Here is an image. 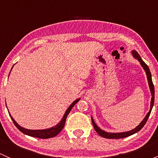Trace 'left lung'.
I'll list each match as a JSON object with an SVG mask.
<instances>
[{
	"mask_svg": "<svg viewBox=\"0 0 158 158\" xmlns=\"http://www.w3.org/2000/svg\"><path fill=\"white\" fill-rule=\"evenodd\" d=\"M131 55L132 56L134 57L135 59L138 60V61L139 62L141 66H142V68L144 69V72L146 73V76H147V79H148V85H149V89H150V92H151V105H150V110L148 112V114H146L145 117L144 118L142 121H141V123L134 129L132 130L128 131H124V132H107L106 131L102 130L98 126V125L95 124V122H94V119L92 118V117L91 116V118H92V125H93L94 128L95 130L96 131L97 133L100 135V136L103 137V138H110V139H117V138H126V137L131 136V135H134V134L137 133L138 131H139L144 126L145 123L147 122L148 118H149L150 114L151 112V110H152L153 106H154V84H153L152 82V79H151V73L150 72L149 67L147 66L145 63L142 60V59L141 58L139 54L137 52L136 50L133 49L131 51Z\"/></svg>",
	"mask_w": 158,
	"mask_h": 158,
	"instance_id": "1",
	"label": "left lung"
}]
</instances>
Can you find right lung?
<instances>
[{
    "mask_svg": "<svg viewBox=\"0 0 158 158\" xmlns=\"http://www.w3.org/2000/svg\"><path fill=\"white\" fill-rule=\"evenodd\" d=\"M14 66H12V69H13V67H14ZM12 69H11V70H12ZM9 76H10V74H9ZM79 100H80V98H77L76 100H75V101L73 102L69 106V108L66 109V111H65V113H64V114H63V118H62L61 121H60V122H59L57 125H56L55 126L51 127V128H49L39 129V130H31V129L24 128H23V127L20 126V125H18V124H17V122H16V121L14 119V118L11 116L10 112H9V114H10L11 119H12L13 122H14V124L15 125V126L17 127V128H18L19 130L22 132V133H23L24 135H29V136L34 137V138H44V139H47V138H53V137L56 136V135H58L60 131H61L62 129L64 128V125H65V123H66V118H67L68 114H69L70 111H71V109H73V106H74L75 105H76V103L79 101ZM6 106H7V104H6Z\"/></svg>",
    "mask_w": 158,
    "mask_h": 158,
    "instance_id": "right-lung-1",
    "label": "right lung"
}]
</instances>
